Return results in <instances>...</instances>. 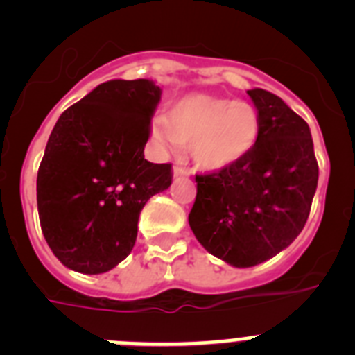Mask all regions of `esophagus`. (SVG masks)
Segmentation results:
<instances>
[{
    "instance_id": "34e87169",
    "label": "esophagus",
    "mask_w": 355,
    "mask_h": 355,
    "mask_svg": "<svg viewBox=\"0 0 355 355\" xmlns=\"http://www.w3.org/2000/svg\"><path fill=\"white\" fill-rule=\"evenodd\" d=\"M190 175L188 168H184L183 165H174V178H187Z\"/></svg>"
}]
</instances>
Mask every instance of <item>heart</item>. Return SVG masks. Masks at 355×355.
<instances>
[{"label":"heart","instance_id":"heart-1","mask_svg":"<svg viewBox=\"0 0 355 355\" xmlns=\"http://www.w3.org/2000/svg\"><path fill=\"white\" fill-rule=\"evenodd\" d=\"M259 135L258 110L247 101L192 94L175 103L171 114L153 122L150 137L158 149L190 146L193 163L205 171L231 167L252 149Z\"/></svg>","mask_w":355,"mask_h":355}]
</instances>
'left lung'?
Instances as JSON below:
<instances>
[{
    "instance_id": "1",
    "label": "left lung",
    "mask_w": 355,
    "mask_h": 355,
    "mask_svg": "<svg viewBox=\"0 0 355 355\" xmlns=\"http://www.w3.org/2000/svg\"><path fill=\"white\" fill-rule=\"evenodd\" d=\"M247 94L259 115L258 140L231 167L196 175L188 215L200 245L236 268L274 258L299 236L318 184L307 122L275 94Z\"/></svg>"
}]
</instances>
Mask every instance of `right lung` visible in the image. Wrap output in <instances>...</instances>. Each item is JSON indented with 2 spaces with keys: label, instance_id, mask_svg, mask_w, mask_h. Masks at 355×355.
Here are the masks:
<instances>
[{
  "label": "right lung",
  "instance_id": "obj_1",
  "mask_svg": "<svg viewBox=\"0 0 355 355\" xmlns=\"http://www.w3.org/2000/svg\"><path fill=\"white\" fill-rule=\"evenodd\" d=\"M159 97L149 80H112L56 121L37 206L49 249L71 270L103 274L128 258L142 208L171 187V163L144 158Z\"/></svg>",
  "mask_w": 355,
  "mask_h": 355
}]
</instances>
